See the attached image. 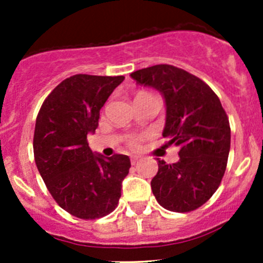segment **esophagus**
<instances>
[{
  "label": "esophagus",
  "mask_w": 263,
  "mask_h": 263,
  "mask_svg": "<svg viewBox=\"0 0 263 263\" xmlns=\"http://www.w3.org/2000/svg\"><path fill=\"white\" fill-rule=\"evenodd\" d=\"M140 160H141V158H140V156H137V155H132V156H131V163H132V165H135V164H137Z\"/></svg>",
  "instance_id": "esophagus-1"
}]
</instances>
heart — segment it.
Returning a JSON list of instances; mask_svg holds the SVG:
<instances>
[{"label": "heart", "mask_w": 263, "mask_h": 263, "mask_svg": "<svg viewBox=\"0 0 263 263\" xmlns=\"http://www.w3.org/2000/svg\"><path fill=\"white\" fill-rule=\"evenodd\" d=\"M144 95H151V94H148V92H146V91H140V92H137L136 94V97L135 98H137V97H144ZM129 145H131V146H136L137 145V141L136 140H129Z\"/></svg>", "instance_id": "heart-1"}]
</instances>
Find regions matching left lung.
<instances>
[{"instance_id":"8db88e82","label":"left lung","mask_w":263,"mask_h":263,"mask_svg":"<svg viewBox=\"0 0 263 263\" xmlns=\"http://www.w3.org/2000/svg\"><path fill=\"white\" fill-rule=\"evenodd\" d=\"M131 78L161 92L166 105L163 137L179 147V160H158L151 181L156 201L174 213H190L216 192L227 169L230 126L220 99L197 76L172 65L137 70Z\"/></svg>"}]
</instances>
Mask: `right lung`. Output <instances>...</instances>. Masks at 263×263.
<instances>
[{
  "instance_id": "1",
  "label": "right lung",
  "mask_w": 263,
  "mask_h": 263,
  "mask_svg": "<svg viewBox=\"0 0 263 263\" xmlns=\"http://www.w3.org/2000/svg\"><path fill=\"white\" fill-rule=\"evenodd\" d=\"M124 76L73 75L42 104L34 129L36 168L55 202L73 216L99 219L118 205L122 181L131 168L127 155L94 154L87 135Z\"/></svg>"
}]
</instances>
